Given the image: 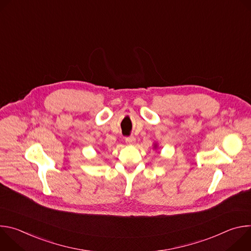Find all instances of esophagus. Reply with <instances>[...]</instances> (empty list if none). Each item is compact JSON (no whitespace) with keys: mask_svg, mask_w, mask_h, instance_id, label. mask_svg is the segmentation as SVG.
<instances>
[{"mask_svg":"<svg viewBox=\"0 0 251 251\" xmlns=\"http://www.w3.org/2000/svg\"><path fill=\"white\" fill-rule=\"evenodd\" d=\"M125 141H126V143H127L128 145H133L134 143L136 142V139H135V137L130 136V137H126V138H125Z\"/></svg>","mask_w":251,"mask_h":251,"instance_id":"esophagus-1","label":"esophagus"}]
</instances>
